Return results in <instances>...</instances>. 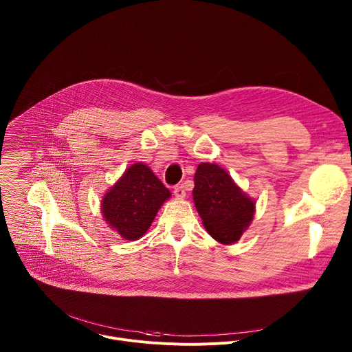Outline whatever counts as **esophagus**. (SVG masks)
Here are the masks:
<instances>
[{"mask_svg":"<svg viewBox=\"0 0 352 352\" xmlns=\"http://www.w3.org/2000/svg\"><path fill=\"white\" fill-rule=\"evenodd\" d=\"M174 195H175V197L177 199H182V197H185V189H184V186L182 185H179V186H175L174 188Z\"/></svg>","mask_w":352,"mask_h":352,"instance_id":"obj_1","label":"esophagus"}]
</instances>
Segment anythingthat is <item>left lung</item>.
<instances>
[{"instance_id": "left-lung-1", "label": "left lung", "mask_w": 352, "mask_h": 352, "mask_svg": "<svg viewBox=\"0 0 352 352\" xmlns=\"http://www.w3.org/2000/svg\"><path fill=\"white\" fill-rule=\"evenodd\" d=\"M193 181V202L206 231L223 245L236 242L254 220L255 200L217 164L200 163Z\"/></svg>"}]
</instances>
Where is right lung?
Instances as JSON below:
<instances>
[{
	"label": "right lung",
	"instance_id": "add662e5",
	"mask_svg": "<svg viewBox=\"0 0 352 352\" xmlns=\"http://www.w3.org/2000/svg\"><path fill=\"white\" fill-rule=\"evenodd\" d=\"M170 196V190L152 170L135 163L103 196L102 213L121 238L136 241L152 226Z\"/></svg>",
	"mask_w": 352,
	"mask_h": 352
}]
</instances>
